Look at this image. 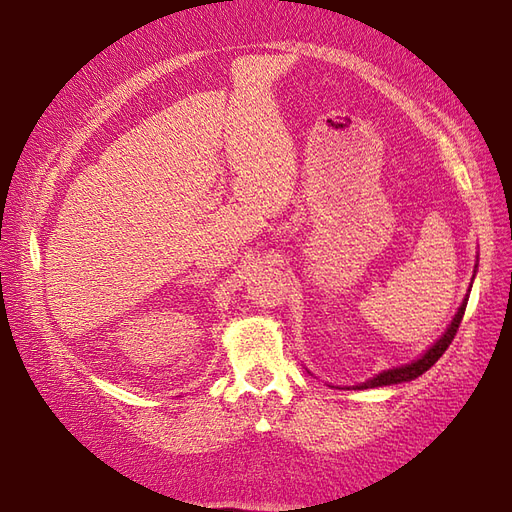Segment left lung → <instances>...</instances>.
Returning <instances> with one entry per match:
<instances>
[{"label": "left lung", "mask_w": 512, "mask_h": 512, "mask_svg": "<svg viewBox=\"0 0 512 512\" xmlns=\"http://www.w3.org/2000/svg\"><path fill=\"white\" fill-rule=\"evenodd\" d=\"M466 307H468V297L463 299L459 312L455 314V318L451 322V327L446 329V333L421 356V359L410 363V365H404V367H395V369H389V371H382V374H378L374 380H367L361 386H356V389H376V386H389V384L408 382V380H414V378H418L421 374H425V371L446 352V348L451 346V342H453L457 331H459V324L463 320V314H466Z\"/></svg>", "instance_id": "obj_1"}]
</instances>
